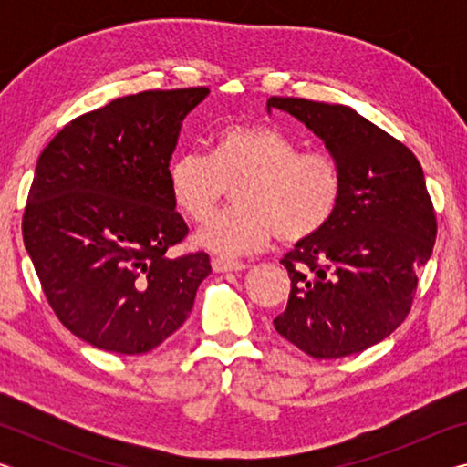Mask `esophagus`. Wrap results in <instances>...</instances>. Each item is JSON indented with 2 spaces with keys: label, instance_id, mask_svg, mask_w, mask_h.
I'll use <instances>...</instances> for the list:
<instances>
[{
  "label": "esophagus",
  "instance_id": "1",
  "mask_svg": "<svg viewBox=\"0 0 467 467\" xmlns=\"http://www.w3.org/2000/svg\"><path fill=\"white\" fill-rule=\"evenodd\" d=\"M212 270L216 274H224V272H243L247 270V265L243 262H233V259H224V257H214L212 259Z\"/></svg>",
  "mask_w": 467,
  "mask_h": 467
}]
</instances>
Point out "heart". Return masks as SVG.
I'll list each match as a JSON object with an SVG mask.
<instances>
[{"mask_svg":"<svg viewBox=\"0 0 467 467\" xmlns=\"http://www.w3.org/2000/svg\"><path fill=\"white\" fill-rule=\"evenodd\" d=\"M167 181L175 208L193 223H203L233 185L234 205L193 236L197 247L223 257L262 249L275 233L284 243L311 239L334 218L344 192L336 158L300 154L286 133L249 123L220 130L210 156L177 154Z\"/></svg>","mask_w":467,"mask_h":467,"instance_id":"b5f03b06","label":"heart"}]
</instances>
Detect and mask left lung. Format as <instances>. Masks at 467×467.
Masks as SVG:
<instances>
[{"mask_svg": "<svg viewBox=\"0 0 467 467\" xmlns=\"http://www.w3.org/2000/svg\"><path fill=\"white\" fill-rule=\"evenodd\" d=\"M305 123L344 175L334 218L282 259L290 275L282 337L313 358H342L385 339L412 306L418 270L437 236L424 172L412 150L357 110L272 97Z\"/></svg>", "mask_w": 467, "mask_h": 467, "instance_id": "8db88e82", "label": "left lung"}]
</instances>
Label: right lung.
Listing matches in <instances>:
<instances>
[{
  "instance_id": "1",
  "label": "right lung",
  "mask_w": 467,
  "mask_h": 467,
  "mask_svg": "<svg viewBox=\"0 0 467 467\" xmlns=\"http://www.w3.org/2000/svg\"><path fill=\"white\" fill-rule=\"evenodd\" d=\"M208 88L146 90L67 123L38 156L22 236L57 319L100 350L144 354L183 326L212 267L187 236L167 169Z\"/></svg>"
}]
</instances>
